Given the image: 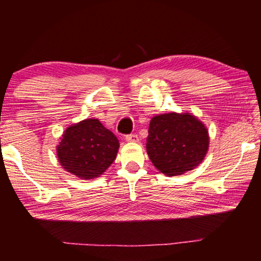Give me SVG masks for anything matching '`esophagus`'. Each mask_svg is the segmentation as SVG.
Wrapping results in <instances>:
<instances>
[{"mask_svg":"<svg viewBox=\"0 0 261 261\" xmlns=\"http://www.w3.org/2000/svg\"><path fill=\"white\" fill-rule=\"evenodd\" d=\"M125 139H126V141H131V143H137V141L139 140V137L136 134H131V135H127L125 137Z\"/></svg>","mask_w":261,"mask_h":261,"instance_id":"esophagus-1","label":"esophagus"}]
</instances>
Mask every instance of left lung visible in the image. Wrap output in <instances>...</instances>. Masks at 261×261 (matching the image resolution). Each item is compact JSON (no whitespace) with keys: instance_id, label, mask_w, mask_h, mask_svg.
Returning <instances> with one entry per match:
<instances>
[{"instance_id":"obj_1","label":"left lung","mask_w":261,"mask_h":261,"mask_svg":"<svg viewBox=\"0 0 261 261\" xmlns=\"http://www.w3.org/2000/svg\"><path fill=\"white\" fill-rule=\"evenodd\" d=\"M208 145L205 124L189 113L156 115L149 122L148 158L167 176L182 175L199 166Z\"/></svg>"}]
</instances>
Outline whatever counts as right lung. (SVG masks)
Instances as JSON below:
<instances>
[{"label": "right lung", "mask_w": 261, "mask_h": 261, "mask_svg": "<svg viewBox=\"0 0 261 261\" xmlns=\"http://www.w3.org/2000/svg\"><path fill=\"white\" fill-rule=\"evenodd\" d=\"M118 147L120 143L112 131L96 118H87L63 132L56 153L65 170L82 179H92L112 165Z\"/></svg>", "instance_id": "obj_1"}]
</instances>
